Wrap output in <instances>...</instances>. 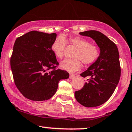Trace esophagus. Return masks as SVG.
<instances>
[{
  "mask_svg": "<svg viewBox=\"0 0 132 132\" xmlns=\"http://www.w3.org/2000/svg\"><path fill=\"white\" fill-rule=\"evenodd\" d=\"M74 78H75V75H74V74H70V76H69V79H72Z\"/></svg>",
  "mask_w": 132,
  "mask_h": 132,
  "instance_id": "1",
  "label": "esophagus"
}]
</instances>
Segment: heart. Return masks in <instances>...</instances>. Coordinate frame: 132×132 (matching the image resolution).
I'll use <instances>...</instances> for the list:
<instances>
[{
    "label": "heart",
    "mask_w": 132,
    "mask_h": 132,
    "mask_svg": "<svg viewBox=\"0 0 132 132\" xmlns=\"http://www.w3.org/2000/svg\"><path fill=\"white\" fill-rule=\"evenodd\" d=\"M66 44L76 48L73 55V59H66L61 62L62 69L70 72L79 70L82 63L89 65L95 63L99 58L100 51L99 47L95 44H90L87 39L80 37L66 38L59 36L54 40L52 45V51L55 57L61 60L64 55Z\"/></svg>",
    "instance_id": "1"
}]
</instances>
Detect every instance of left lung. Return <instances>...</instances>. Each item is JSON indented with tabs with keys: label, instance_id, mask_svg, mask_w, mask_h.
Returning <instances> with one entry per match:
<instances>
[{
	"label": "left lung",
	"instance_id": "obj_1",
	"mask_svg": "<svg viewBox=\"0 0 132 132\" xmlns=\"http://www.w3.org/2000/svg\"><path fill=\"white\" fill-rule=\"evenodd\" d=\"M79 34L92 38L99 47L100 54L98 60L80 74L82 77L90 78L74 95L82 105L96 107L108 100L119 83L121 71L119 53L116 45L100 32L91 30Z\"/></svg>",
	"mask_w": 132,
	"mask_h": 132
}]
</instances>
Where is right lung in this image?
I'll list each match as a JSON object with an SVG mask.
<instances>
[{
  "label": "right lung",
  "instance_id": "1",
  "mask_svg": "<svg viewBox=\"0 0 132 132\" xmlns=\"http://www.w3.org/2000/svg\"><path fill=\"white\" fill-rule=\"evenodd\" d=\"M56 33L32 31L16 39L10 66L14 82L21 94L32 101H45L56 93L67 71L56 69L59 65L52 51Z\"/></svg>",
  "mask_w": 132,
  "mask_h": 132
}]
</instances>
